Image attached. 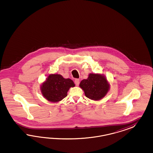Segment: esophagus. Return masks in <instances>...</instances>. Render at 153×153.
<instances>
[{
    "mask_svg": "<svg viewBox=\"0 0 153 153\" xmlns=\"http://www.w3.org/2000/svg\"><path fill=\"white\" fill-rule=\"evenodd\" d=\"M74 83L76 86H79V79H75Z\"/></svg>",
    "mask_w": 153,
    "mask_h": 153,
    "instance_id": "esophagus-1",
    "label": "esophagus"
}]
</instances>
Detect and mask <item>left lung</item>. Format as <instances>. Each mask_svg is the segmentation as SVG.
<instances>
[{
    "label": "left lung",
    "instance_id": "left-lung-1",
    "mask_svg": "<svg viewBox=\"0 0 153 153\" xmlns=\"http://www.w3.org/2000/svg\"><path fill=\"white\" fill-rule=\"evenodd\" d=\"M79 87L82 88L86 97L94 100H99L107 94L109 85L104 76L90 74L88 79L81 81Z\"/></svg>",
    "mask_w": 153,
    "mask_h": 153
}]
</instances>
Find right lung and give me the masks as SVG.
Wrapping results in <instances>:
<instances>
[{
  "label": "right lung",
  "mask_w": 153,
  "mask_h": 153,
  "mask_svg": "<svg viewBox=\"0 0 153 153\" xmlns=\"http://www.w3.org/2000/svg\"><path fill=\"white\" fill-rule=\"evenodd\" d=\"M74 83L71 79H64L61 75L51 74L41 86L42 95L49 102H59L67 96V91Z\"/></svg>",
  "instance_id": "add662e5"
}]
</instances>
